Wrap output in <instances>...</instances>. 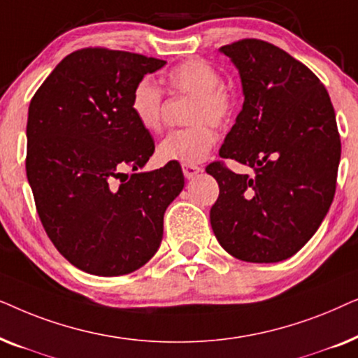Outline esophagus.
Masks as SVG:
<instances>
[{
  "mask_svg": "<svg viewBox=\"0 0 358 358\" xmlns=\"http://www.w3.org/2000/svg\"><path fill=\"white\" fill-rule=\"evenodd\" d=\"M200 171L202 169H200L197 164H182V173L187 179H192L194 176H197L200 173Z\"/></svg>",
  "mask_w": 358,
  "mask_h": 358,
  "instance_id": "obj_1",
  "label": "esophagus"
}]
</instances>
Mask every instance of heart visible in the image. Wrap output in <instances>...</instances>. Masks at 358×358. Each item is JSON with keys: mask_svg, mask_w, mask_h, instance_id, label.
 Returning <instances> with one entry per match:
<instances>
[{"mask_svg": "<svg viewBox=\"0 0 358 358\" xmlns=\"http://www.w3.org/2000/svg\"><path fill=\"white\" fill-rule=\"evenodd\" d=\"M169 87L179 94L192 96L187 122L190 127L169 131L158 145V158L166 163L176 161L194 164L207 158L217 141L213 125H224L234 110V96L222 85V76L208 62L192 58L169 71ZM164 97L159 86L143 78L130 94V110L146 131L159 130L163 122Z\"/></svg>", "mask_w": 358, "mask_h": 358, "instance_id": "obj_1", "label": "heart"}]
</instances>
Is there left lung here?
<instances>
[{
    "mask_svg": "<svg viewBox=\"0 0 358 358\" xmlns=\"http://www.w3.org/2000/svg\"><path fill=\"white\" fill-rule=\"evenodd\" d=\"M238 68L243 109L220 156L254 169L207 166L220 195L210 223L224 251L246 262H280L317 231L334 199L341 136L326 87L285 50L257 38L220 48Z\"/></svg>",
    "mask_w": 358,
    "mask_h": 358,
    "instance_id": "8db88e82",
    "label": "left lung"
}]
</instances>
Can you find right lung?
I'll return each instance as SVG.
<instances>
[{
	"mask_svg": "<svg viewBox=\"0 0 358 358\" xmlns=\"http://www.w3.org/2000/svg\"><path fill=\"white\" fill-rule=\"evenodd\" d=\"M164 65L83 48L58 63L29 106L26 171L38 218L58 252L92 275L145 266L163 239L166 208L184 189L176 161L141 173L155 141L130 110L136 83Z\"/></svg>",
	"mask_w": 358,
	"mask_h": 358,
	"instance_id": "add662e5",
	"label": "right lung"
}]
</instances>
